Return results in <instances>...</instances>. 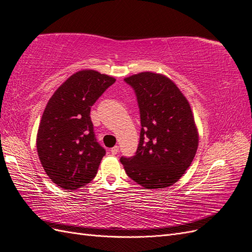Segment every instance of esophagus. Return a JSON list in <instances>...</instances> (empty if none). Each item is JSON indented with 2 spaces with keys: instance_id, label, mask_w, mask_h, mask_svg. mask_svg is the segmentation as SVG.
<instances>
[{
  "instance_id": "1",
  "label": "esophagus",
  "mask_w": 252,
  "mask_h": 252,
  "mask_svg": "<svg viewBox=\"0 0 252 252\" xmlns=\"http://www.w3.org/2000/svg\"><path fill=\"white\" fill-rule=\"evenodd\" d=\"M110 152H111V154L112 155H116L119 153V146L118 145H115V146H113L111 150H110Z\"/></svg>"
}]
</instances>
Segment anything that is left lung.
<instances>
[{"instance_id":"left-lung-1","label":"left lung","mask_w":252,"mask_h":252,"mask_svg":"<svg viewBox=\"0 0 252 252\" xmlns=\"http://www.w3.org/2000/svg\"><path fill=\"white\" fill-rule=\"evenodd\" d=\"M137 97L140 141L131 157H121L127 175L147 189L173 185L192 162L199 137L191 109L170 79L141 72L124 79Z\"/></svg>"}]
</instances>
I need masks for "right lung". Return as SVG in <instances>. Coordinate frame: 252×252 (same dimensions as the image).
<instances>
[{"label":"right lung","mask_w":252,"mask_h":252,"mask_svg":"<svg viewBox=\"0 0 252 252\" xmlns=\"http://www.w3.org/2000/svg\"><path fill=\"white\" fill-rule=\"evenodd\" d=\"M114 82L95 70L78 71L48 101L36 146L47 175L61 188H81L96 176L106 150L97 142L91 108Z\"/></svg>","instance_id":"add662e5"}]
</instances>
